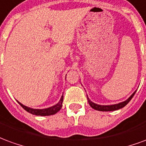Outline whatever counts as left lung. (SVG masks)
Here are the masks:
<instances>
[{
    "mask_svg": "<svg viewBox=\"0 0 146 146\" xmlns=\"http://www.w3.org/2000/svg\"><path fill=\"white\" fill-rule=\"evenodd\" d=\"M135 92L131 95V97L128 98V99H127L126 101L123 102H120V103H118V104H115V105H111V106H101V105H97L94 103V102H92L90 99L88 97V101L89 105L92 106L94 110H98V111H114V110H119V109H121V108L124 107L131 100V98H133V96L135 95Z\"/></svg>",
    "mask_w": 146,
    "mask_h": 146,
    "instance_id": "obj_1",
    "label": "left lung"
}]
</instances>
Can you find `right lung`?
Returning <instances> with one entry per match:
<instances>
[{
  "label": "right lung",
  "mask_w": 146,
  "mask_h": 146,
  "mask_svg": "<svg viewBox=\"0 0 146 146\" xmlns=\"http://www.w3.org/2000/svg\"><path fill=\"white\" fill-rule=\"evenodd\" d=\"M62 101H63V95L62 96L60 101L58 102L57 104L54 106H51L48 109H43V110H34V109H31V108L27 107L23 105L20 103L19 102H18L19 105H20L23 108L24 110H27L28 113L33 114V115H36V116H50V115H53L58 113L59 110H61V108L62 106Z\"/></svg>",
  "instance_id": "add662e5"
}]
</instances>
